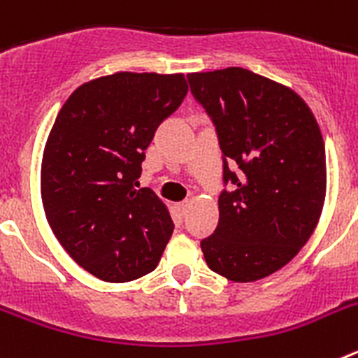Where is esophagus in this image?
<instances>
[{"label":"esophagus","instance_id":"esophagus-1","mask_svg":"<svg viewBox=\"0 0 358 358\" xmlns=\"http://www.w3.org/2000/svg\"><path fill=\"white\" fill-rule=\"evenodd\" d=\"M188 206H189V202H188V201H185V202H179V204H176L177 211H179V215H181V217H185V215H186V211H188Z\"/></svg>","mask_w":358,"mask_h":358}]
</instances>
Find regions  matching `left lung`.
Returning <instances> with one entry per match:
<instances>
[{
	"label": "left lung",
	"instance_id": "1",
	"mask_svg": "<svg viewBox=\"0 0 358 358\" xmlns=\"http://www.w3.org/2000/svg\"><path fill=\"white\" fill-rule=\"evenodd\" d=\"M188 82L224 163L204 260L231 281L262 280L289 264L317 226L327 192L321 131L292 90L249 69L189 73Z\"/></svg>",
	"mask_w": 358,
	"mask_h": 358
}]
</instances>
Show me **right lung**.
Here are the masks:
<instances>
[{
    "label": "right lung",
    "instance_id": "obj_1",
    "mask_svg": "<svg viewBox=\"0 0 358 358\" xmlns=\"http://www.w3.org/2000/svg\"><path fill=\"white\" fill-rule=\"evenodd\" d=\"M186 93L181 73H116L82 84L57 115L41 170L44 213L68 255L100 280L152 273L172 236L169 210L138 179Z\"/></svg>",
    "mask_w": 358,
    "mask_h": 358
}]
</instances>
